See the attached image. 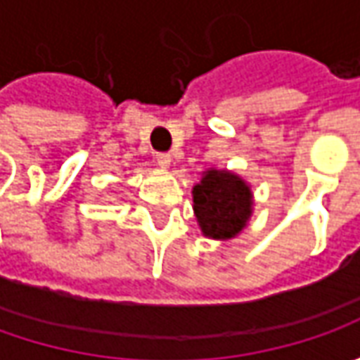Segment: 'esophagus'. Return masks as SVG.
<instances>
[{"mask_svg": "<svg viewBox=\"0 0 360 360\" xmlns=\"http://www.w3.org/2000/svg\"><path fill=\"white\" fill-rule=\"evenodd\" d=\"M156 162H158L162 168H168L170 162H172V156H170V154H158V156H156Z\"/></svg>", "mask_w": 360, "mask_h": 360, "instance_id": "34e87169", "label": "esophagus"}]
</instances>
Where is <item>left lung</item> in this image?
Returning <instances> with one entry per match:
<instances>
[{
	"label": "left lung",
	"instance_id": "left-lung-1",
	"mask_svg": "<svg viewBox=\"0 0 360 360\" xmlns=\"http://www.w3.org/2000/svg\"><path fill=\"white\" fill-rule=\"evenodd\" d=\"M194 214L202 234L210 240L240 236L255 212V194L240 174L226 168H206L192 188Z\"/></svg>",
	"mask_w": 360,
	"mask_h": 360
}]
</instances>
